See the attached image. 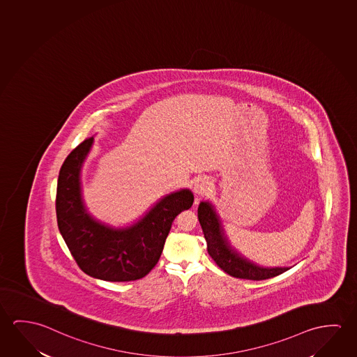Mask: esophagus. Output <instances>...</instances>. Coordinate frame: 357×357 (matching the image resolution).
Segmentation results:
<instances>
[{
  "instance_id": "esophagus-1",
  "label": "esophagus",
  "mask_w": 357,
  "mask_h": 357,
  "mask_svg": "<svg viewBox=\"0 0 357 357\" xmlns=\"http://www.w3.org/2000/svg\"><path fill=\"white\" fill-rule=\"evenodd\" d=\"M212 188H213V183L211 182V180L208 178H199L197 181L195 182V185H193V192L198 197H201V196H207L208 193L212 191ZM197 201H196V204H197Z\"/></svg>"
}]
</instances>
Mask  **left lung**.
I'll return each mask as SVG.
<instances>
[{"mask_svg": "<svg viewBox=\"0 0 357 357\" xmlns=\"http://www.w3.org/2000/svg\"><path fill=\"white\" fill-rule=\"evenodd\" d=\"M197 215L207 242L208 255L212 257L215 264L231 277L249 280H264L277 277L290 269L288 266H261L253 261H249L248 258L237 252V249L232 247L228 241L221 218L217 215L215 206L210 201H204L199 204Z\"/></svg>", "mask_w": 357, "mask_h": 357, "instance_id": "left-lung-1", "label": "left lung"}]
</instances>
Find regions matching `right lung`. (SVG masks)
<instances>
[{
  "mask_svg": "<svg viewBox=\"0 0 357 357\" xmlns=\"http://www.w3.org/2000/svg\"><path fill=\"white\" fill-rule=\"evenodd\" d=\"M94 137L85 139L63 162L58 176L56 212L59 232L80 269L107 282H130L156 266L172 222L191 208L193 193L182 188L160 198L130 226L96 220L85 206L82 167Z\"/></svg>",
  "mask_w": 357,
  "mask_h": 357,
  "instance_id": "right-lung-1",
  "label": "right lung"
}]
</instances>
